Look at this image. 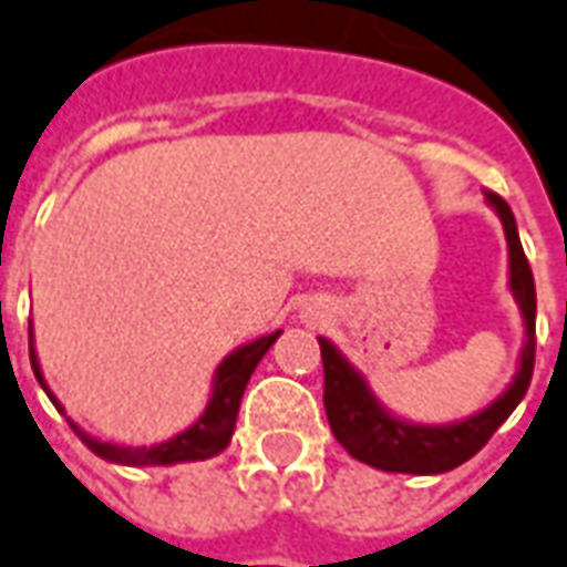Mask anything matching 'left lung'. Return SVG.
<instances>
[{
    "mask_svg": "<svg viewBox=\"0 0 567 567\" xmlns=\"http://www.w3.org/2000/svg\"><path fill=\"white\" fill-rule=\"evenodd\" d=\"M485 202L497 212L506 233L509 251V291L516 297L522 322H525V343L518 352V368L509 386L491 405L454 423H411L395 417L390 408L380 405L371 393L365 374L350 365V359L331 343L319 338L324 365V414L331 433L355 461L368 463L383 473H411V476H435L449 473L466 463L473 454L485 449L497 426L516 411L528 393L534 374V316H537V295L528 257L518 243L516 217L497 193H485Z\"/></svg>",
    "mask_w": 567,
    "mask_h": 567,
    "instance_id": "8db88e82",
    "label": "left lung"
}]
</instances>
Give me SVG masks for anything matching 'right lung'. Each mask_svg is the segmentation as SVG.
Here are the masks:
<instances>
[{"instance_id":"right-lung-1","label":"right lung","mask_w":567,"mask_h":567,"mask_svg":"<svg viewBox=\"0 0 567 567\" xmlns=\"http://www.w3.org/2000/svg\"><path fill=\"white\" fill-rule=\"evenodd\" d=\"M282 331H272V334H264V338L251 340V343H243L239 350H233L217 365L215 380H212V399L208 405L199 414V421L187 426L184 433L172 435L165 442H156V445H116V442H101L91 433H85L73 417H66V423L73 426V433L82 439V445L89 451H94L97 457H104L110 463H122V466H174V463H193V461H208L220 451L227 449L229 439H233V430H236V417H239V405H243V393L248 386V380L255 374L257 362L267 355L272 343L279 340ZM30 362H33V374L39 380V386L49 393V399L54 402V408L66 414V408L58 402V395L51 393V386L42 378V365H39V355H35L33 347V328H30Z\"/></svg>"}]
</instances>
